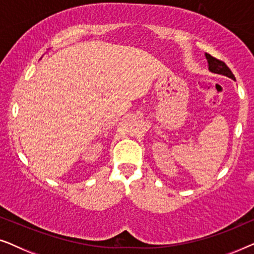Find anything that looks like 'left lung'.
Here are the masks:
<instances>
[{
    "mask_svg": "<svg viewBox=\"0 0 254 254\" xmlns=\"http://www.w3.org/2000/svg\"><path fill=\"white\" fill-rule=\"evenodd\" d=\"M206 59L208 61V67H209V70L211 72H214V74H220V75H224L227 76V77H230L236 81L235 79V76L232 74V71L229 69V67L227 64H224L223 61L221 60H217V59H215L214 57H211L210 54L206 53Z\"/></svg>",
    "mask_w": 254,
    "mask_h": 254,
    "instance_id": "left-lung-1",
    "label": "left lung"
}]
</instances>
